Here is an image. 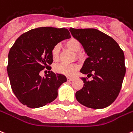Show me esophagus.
I'll return each instance as SVG.
<instances>
[{"instance_id": "34e87169", "label": "esophagus", "mask_w": 133, "mask_h": 133, "mask_svg": "<svg viewBox=\"0 0 133 133\" xmlns=\"http://www.w3.org/2000/svg\"><path fill=\"white\" fill-rule=\"evenodd\" d=\"M67 79H68V81H72V80H73V78L72 77H68L67 78Z\"/></svg>"}]
</instances>
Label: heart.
I'll return each mask as SVG.
<instances>
[{
    "instance_id": "heart-1",
    "label": "heart",
    "mask_w": 133,
    "mask_h": 133,
    "mask_svg": "<svg viewBox=\"0 0 133 133\" xmlns=\"http://www.w3.org/2000/svg\"><path fill=\"white\" fill-rule=\"evenodd\" d=\"M65 45L67 48L70 49L74 52H77L81 49V43L79 41L74 37H71L68 39L65 42ZM60 54V46L58 44H56L52 47L51 51V56L52 58L54 61H57L59 58ZM76 55L79 56V54L76 53ZM79 69V65L76 63L73 64H65V63H61V64L56 65L54 67V71L57 73L61 75L70 77L73 76L75 72Z\"/></svg>"
}]
</instances>
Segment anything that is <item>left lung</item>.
<instances>
[{
  "instance_id": "8db88e82",
  "label": "left lung",
  "mask_w": 133,
  "mask_h": 133,
  "mask_svg": "<svg viewBox=\"0 0 133 133\" xmlns=\"http://www.w3.org/2000/svg\"><path fill=\"white\" fill-rule=\"evenodd\" d=\"M69 30L89 56L80 72L93 77L91 81L82 77L84 84L76 92V99L89 108L108 107L118 96L125 76L123 50L112 37L95 28H70Z\"/></svg>"
}]
</instances>
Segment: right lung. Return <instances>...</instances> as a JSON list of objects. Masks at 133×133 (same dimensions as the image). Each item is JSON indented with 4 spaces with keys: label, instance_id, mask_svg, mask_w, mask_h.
Returning <instances> with one entry per match:
<instances>
[{
    "label": "right lung",
    "instance_id": "right-lung-1",
    "mask_svg": "<svg viewBox=\"0 0 133 133\" xmlns=\"http://www.w3.org/2000/svg\"><path fill=\"white\" fill-rule=\"evenodd\" d=\"M70 37L66 28L40 27L22 34L15 41L8 54L7 70L13 93L23 105L38 108L57 98L58 89L66 82V77L49 71L46 77H42L39 72L44 68L51 70L52 47Z\"/></svg>",
    "mask_w": 133,
    "mask_h": 133
}]
</instances>
